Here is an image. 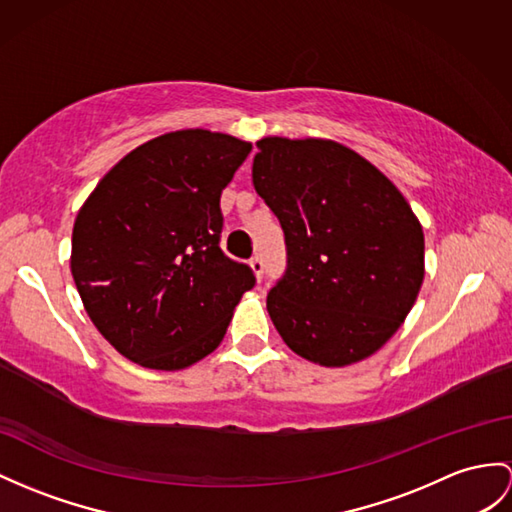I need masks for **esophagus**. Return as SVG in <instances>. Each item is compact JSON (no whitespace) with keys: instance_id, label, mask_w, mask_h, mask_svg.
<instances>
[{"instance_id":"34e87169","label":"esophagus","mask_w":512,"mask_h":512,"mask_svg":"<svg viewBox=\"0 0 512 512\" xmlns=\"http://www.w3.org/2000/svg\"><path fill=\"white\" fill-rule=\"evenodd\" d=\"M249 267H252V271H254V276L260 280L263 278V271H265V263H263V258H260L258 254L256 256H252V260H249Z\"/></svg>"}]
</instances>
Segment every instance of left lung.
Here are the masks:
<instances>
[{
	"label": "left lung",
	"instance_id": "obj_1",
	"mask_svg": "<svg viewBox=\"0 0 512 512\" xmlns=\"http://www.w3.org/2000/svg\"><path fill=\"white\" fill-rule=\"evenodd\" d=\"M256 147V193L280 219L289 254L267 295L273 326L315 365L365 360L400 330L426 276L417 215L341 143L265 136Z\"/></svg>",
	"mask_w": 512,
	"mask_h": 512
}]
</instances>
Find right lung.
Segmentation results:
<instances>
[{
  "mask_svg": "<svg viewBox=\"0 0 512 512\" xmlns=\"http://www.w3.org/2000/svg\"><path fill=\"white\" fill-rule=\"evenodd\" d=\"M252 143L178 130L123 156L73 223L71 276L99 334L132 363L178 371L226 336L254 273L221 252V191Z\"/></svg>",
  "mask_w": 512,
  "mask_h": 512,
  "instance_id": "add662e5",
  "label": "right lung"
}]
</instances>
